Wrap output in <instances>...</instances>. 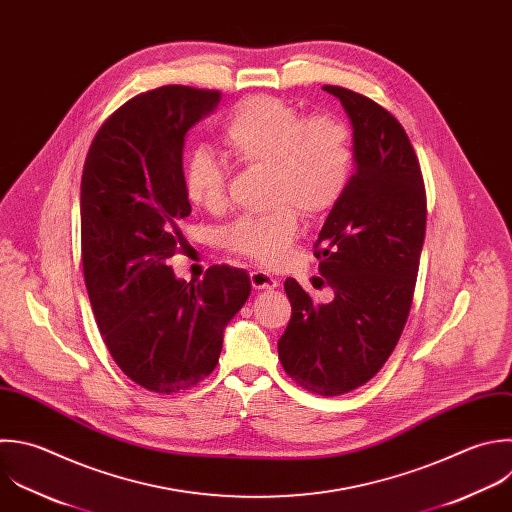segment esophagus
Segmentation results:
<instances>
[{"mask_svg":"<svg viewBox=\"0 0 512 512\" xmlns=\"http://www.w3.org/2000/svg\"><path fill=\"white\" fill-rule=\"evenodd\" d=\"M250 282H252L254 290H272L278 286V280L274 276H270L266 270H252Z\"/></svg>","mask_w":512,"mask_h":512,"instance_id":"1","label":"esophagus"}]
</instances>
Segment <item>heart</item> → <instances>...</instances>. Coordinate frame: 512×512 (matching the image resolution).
I'll return each mask as SVG.
<instances>
[{"label":"heart","instance_id":"heart-1","mask_svg":"<svg viewBox=\"0 0 512 512\" xmlns=\"http://www.w3.org/2000/svg\"><path fill=\"white\" fill-rule=\"evenodd\" d=\"M230 156L246 168H262L266 200L262 216H244L224 232V246L260 266L282 264L306 218L328 214L344 196L354 148L350 128L336 116L304 114L272 96H252L236 106L222 130ZM186 200L210 214L226 206L228 172L206 148L190 154L184 166Z\"/></svg>","mask_w":512,"mask_h":512}]
</instances>
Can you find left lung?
I'll return each instance as SVG.
<instances>
[{
  "instance_id": "8db88e82",
  "label": "left lung",
  "mask_w": 512,
  "mask_h": 512,
  "mask_svg": "<svg viewBox=\"0 0 512 512\" xmlns=\"http://www.w3.org/2000/svg\"><path fill=\"white\" fill-rule=\"evenodd\" d=\"M354 128L356 172L328 214L314 256L334 300L284 282L292 316L278 340L284 372L304 390L340 396L374 378L410 314L426 232V190L400 122L374 100L324 86Z\"/></svg>"
}]
</instances>
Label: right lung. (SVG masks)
Segmentation results:
<instances>
[{
    "label": "right lung",
    "mask_w": 512,
    "mask_h": 512,
    "mask_svg": "<svg viewBox=\"0 0 512 512\" xmlns=\"http://www.w3.org/2000/svg\"><path fill=\"white\" fill-rule=\"evenodd\" d=\"M222 94L162 86L134 96L96 132L82 174V266L92 310L114 362L142 388L178 394L208 378L222 332L250 294L240 268L212 266L178 280L186 132Z\"/></svg>",
    "instance_id": "1"
}]
</instances>
